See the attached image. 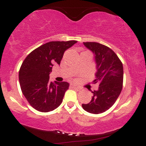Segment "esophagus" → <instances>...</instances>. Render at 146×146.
<instances>
[{"mask_svg":"<svg viewBox=\"0 0 146 146\" xmlns=\"http://www.w3.org/2000/svg\"><path fill=\"white\" fill-rule=\"evenodd\" d=\"M70 86H71V88H75V89H77V90H80V89H81V88H80V86H76V85H75V84H71V85H70Z\"/></svg>","mask_w":146,"mask_h":146,"instance_id":"34e87169","label":"esophagus"}]
</instances>
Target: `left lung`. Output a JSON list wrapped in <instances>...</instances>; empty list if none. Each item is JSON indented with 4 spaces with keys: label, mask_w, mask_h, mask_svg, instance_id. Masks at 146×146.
<instances>
[{
    "label": "left lung",
    "mask_w": 146,
    "mask_h": 146,
    "mask_svg": "<svg viewBox=\"0 0 146 146\" xmlns=\"http://www.w3.org/2000/svg\"><path fill=\"white\" fill-rule=\"evenodd\" d=\"M84 44L95 55L97 72L93 84H98L99 87L91 91V101L82 106L84 110L90 113H102L115 104L121 93L123 64L116 53L108 46L94 42H86Z\"/></svg>",
    "instance_id": "8db88e82"
}]
</instances>
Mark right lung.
<instances>
[{"mask_svg":"<svg viewBox=\"0 0 146 146\" xmlns=\"http://www.w3.org/2000/svg\"><path fill=\"white\" fill-rule=\"evenodd\" d=\"M76 42H48L31 51L23 61L19 71L20 85L22 93L33 108L46 113L61 104L69 84L50 82L49 74L53 64H60L64 51Z\"/></svg>","mask_w":146,"mask_h":146,"instance_id":"add662e5","label":"right lung"}]
</instances>
